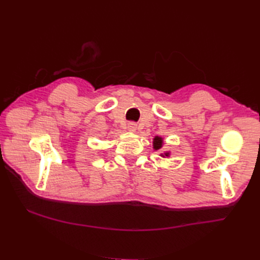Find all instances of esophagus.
I'll use <instances>...</instances> for the list:
<instances>
[{
  "label": "esophagus",
  "mask_w": 260,
  "mask_h": 260,
  "mask_svg": "<svg viewBox=\"0 0 260 260\" xmlns=\"http://www.w3.org/2000/svg\"><path fill=\"white\" fill-rule=\"evenodd\" d=\"M127 128L130 132H135L137 130V123L136 122H129L128 125H127Z\"/></svg>",
  "instance_id": "1"
}]
</instances>
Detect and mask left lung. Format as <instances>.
<instances>
[{
	"label": "left lung",
	"mask_w": 260,
	"mask_h": 260,
	"mask_svg": "<svg viewBox=\"0 0 260 260\" xmlns=\"http://www.w3.org/2000/svg\"><path fill=\"white\" fill-rule=\"evenodd\" d=\"M161 145H162V139L159 138V137H156V138L154 139V142H153L154 148H155V149H159V148L161 147ZM165 155L168 156L169 153H166Z\"/></svg>",
	"instance_id": "obj_1"
}]
</instances>
